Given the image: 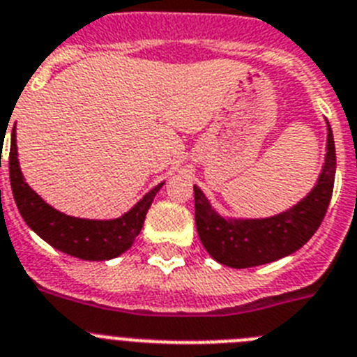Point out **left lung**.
I'll list each match as a JSON object with an SVG mask.
<instances>
[{
    "label": "left lung",
    "instance_id": "1",
    "mask_svg": "<svg viewBox=\"0 0 357 357\" xmlns=\"http://www.w3.org/2000/svg\"><path fill=\"white\" fill-rule=\"evenodd\" d=\"M327 123V154L318 181L307 196L286 212L262 219L225 217L213 208L199 187L194 185L196 226L204 250L219 264L235 269L253 268L291 255L320 228L331 203L336 176V149Z\"/></svg>",
    "mask_w": 357,
    "mask_h": 357
}]
</instances>
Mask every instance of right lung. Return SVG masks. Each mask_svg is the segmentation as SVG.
<instances>
[{
	"instance_id": "right-lung-1",
	"label": "right lung",
	"mask_w": 357,
	"mask_h": 357,
	"mask_svg": "<svg viewBox=\"0 0 357 357\" xmlns=\"http://www.w3.org/2000/svg\"><path fill=\"white\" fill-rule=\"evenodd\" d=\"M8 170L12 194L24 222L50 246L82 260H109L126 253L140 234L154 196L165 185V181H161L153 190H149L131 210H127L116 219H82L66 215L50 206L24 181L17 160L15 126L12 129Z\"/></svg>"
}]
</instances>
